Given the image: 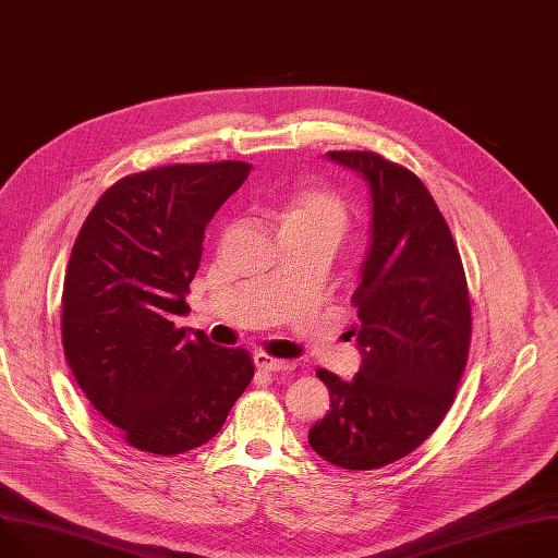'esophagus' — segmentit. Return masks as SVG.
Wrapping results in <instances>:
<instances>
[{"instance_id":"obj_1","label":"esophagus","mask_w":558,"mask_h":558,"mask_svg":"<svg viewBox=\"0 0 558 558\" xmlns=\"http://www.w3.org/2000/svg\"><path fill=\"white\" fill-rule=\"evenodd\" d=\"M254 363H256L258 369H263V373H289V369H293V361L274 359V356H269L265 352H256Z\"/></svg>"}]
</instances>
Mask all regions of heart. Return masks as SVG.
Here are the masks:
<instances>
[{"instance_id": "heart-1", "label": "heart", "mask_w": 558, "mask_h": 558, "mask_svg": "<svg viewBox=\"0 0 558 558\" xmlns=\"http://www.w3.org/2000/svg\"><path fill=\"white\" fill-rule=\"evenodd\" d=\"M282 232L319 234L337 243L350 223L348 204L326 185H302L278 206Z\"/></svg>"}]
</instances>
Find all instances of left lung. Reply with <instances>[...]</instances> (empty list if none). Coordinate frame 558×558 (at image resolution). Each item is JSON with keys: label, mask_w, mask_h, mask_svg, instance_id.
<instances>
[{"label": "left lung", "mask_w": 558, "mask_h": 558, "mask_svg": "<svg viewBox=\"0 0 558 558\" xmlns=\"http://www.w3.org/2000/svg\"><path fill=\"white\" fill-rule=\"evenodd\" d=\"M326 155L365 179L373 221L352 293L359 373L343 381L317 369L330 410L308 445L335 466L369 471L405 458L442 423L469 356L471 304L460 252L425 183L377 153Z\"/></svg>", "instance_id": "left-lung-1"}]
</instances>
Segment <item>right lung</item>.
<instances>
[{
	"label": "right lung",
	"mask_w": 558,
	"mask_h": 558,
	"mask_svg": "<svg viewBox=\"0 0 558 558\" xmlns=\"http://www.w3.org/2000/svg\"><path fill=\"white\" fill-rule=\"evenodd\" d=\"M252 163H172L116 181L85 219L63 282L61 335L89 403L135 449L213 440L254 377L243 348L177 328L206 226Z\"/></svg>",
	"instance_id": "right-lung-1"
}]
</instances>
